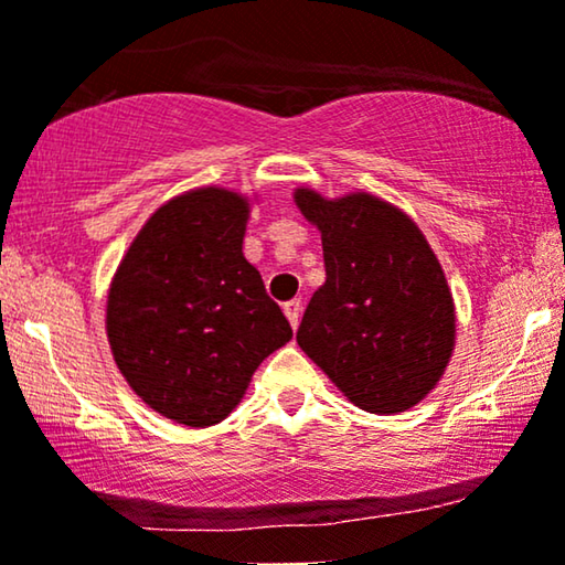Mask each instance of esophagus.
Segmentation results:
<instances>
[{"label": "esophagus", "mask_w": 565, "mask_h": 565, "mask_svg": "<svg viewBox=\"0 0 565 565\" xmlns=\"http://www.w3.org/2000/svg\"><path fill=\"white\" fill-rule=\"evenodd\" d=\"M284 315H287V318H289L291 328H297L299 326V318H302V302H299V299H289V302L284 305Z\"/></svg>", "instance_id": "34e87169"}]
</instances>
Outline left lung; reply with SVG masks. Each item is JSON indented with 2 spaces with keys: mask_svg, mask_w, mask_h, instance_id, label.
<instances>
[{
  "mask_svg": "<svg viewBox=\"0 0 565 565\" xmlns=\"http://www.w3.org/2000/svg\"><path fill=\"white\" fill-rule=\"evenodd\" d=\"M295 201L320 230L326 284L297 343L361 411L403 413L436 387L455 351V302L424 232L372 193Z\"/></svg>",
  "mask_w": 565,
  "mask_h": 565,
  "instance_id": "8db88e82",
  "label": "left lung"
}]
</instances>
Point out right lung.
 Wrapping results in <instances>:
<instances>
[{"instance_id": "1", "label": "right lung", "mask_w": 565, "mask_h": 565, "mask_svg": "<svg viewBox=\"0 0 565 565\" xmlns=\"http://www.w3.org/2000/svg\"><path fill=\"white\" fill-rule=\"evenodd\" d=\"M250 216L227 188L180 193L149 216L113 276L105 330L120 374L175 424H220L260 361L291 341L243 255Z\"/></svg>"}]
</instances>
